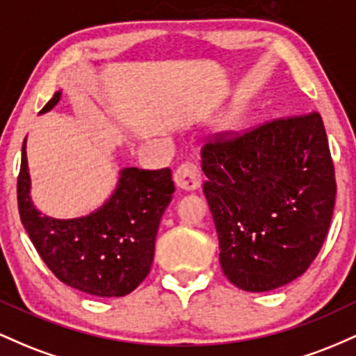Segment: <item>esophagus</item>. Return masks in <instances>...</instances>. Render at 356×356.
<instances>
[{
  "label": "esophagus",
  "mask_w": 356,
  "mask_h": 356,
  "mask_svg": "<svg viewBox=\"0 0 356 356\" xmlns=\"http://www.w3.org/2000/svg\"><path fill=\"white\" fill-rule=\"evenodd\" d=\"M174 181L184 191H195L201 186L202 177L197 165L192 164V162H184L174 172Z\"/></svg>",
  "instance_id": "34e87169"
}]
</instances>
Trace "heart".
<instances>
[{
    "label": "heart",
    "mask_w": 356,
    "mask_h": 356,
    "mask_svg": "<svg viewBox=\"0 0 356 356\" xmlns=\"http://www.w3.org/2000/svg\"><path fill=\"white\" fill-rule=\"evenodd\" d=\"M227 130H241L246 124V110H234L224 120Z\"/></svg>",
    "instance_id": "1"
}]
</instances>
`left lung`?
Wrapping results in <instances>:
<instances>
[{"mask_svg": "<svg viewBox=\"0 0 356 356\" xmlns=\"http://www.w3.org/2000/svg\"><path fill=\"white\" fill-rule=\"evenodd\" d=\"M201 157L227 280L263 293L303 275L328 234L337 195L320 113L219 136Z\"/></svg>", "mask_w": 356, "mask_h": 356, "instance_id": "left-lung-1", "label": "left lung"}]
</instances>
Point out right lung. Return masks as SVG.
Listing matches in <instances>:
<instances>
[{
	"label": "right lung",
	"mask_w": 356,
	"mask_h": 356,
	"mask_svg": "<svg viewBox=\"0 0 356 356\" xmlns=\"http://www.w3.org/2000/svg\"><path fill=\"white\" fill-rule=\"evenodd\" d=\"M61 92L44 105L50 112ZM26 138L18 175L19 218L50 271L70 288L102 298L132 293L149 275L159 224L174 194L170 169L125 167L104 206L75 219L43 216L30 195Z\"/></svg>",
	"instance_id": "1"
}]
</instances>
